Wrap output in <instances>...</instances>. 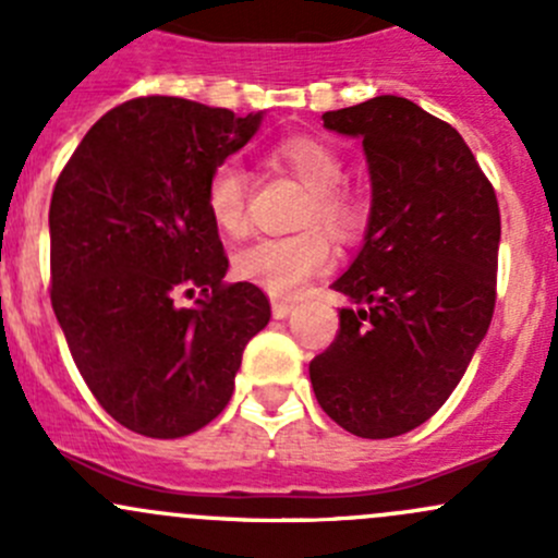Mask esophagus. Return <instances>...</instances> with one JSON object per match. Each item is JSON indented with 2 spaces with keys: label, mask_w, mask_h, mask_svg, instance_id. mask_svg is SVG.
<instances>
[{
  "label": "esophagus",
  "mask_w": 558,
  "mask_h": 558,
  "mask_svg": "<svg viewBox=\"0 0 558 558\" xmlns=\"http://www.w3.org/2000/svg\"><path fill=\"white\" fill-rule=\"evenodd\" d=\"M291 311H294V305H291V302L272 300V315H275V318H289Z\"/></svg>",
  "instance_id": "esophagus-1"
}]
</instances>
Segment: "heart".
<instances>
[{
  "label": "heart",
  "instance_id": "obj_1",
  "mask_svg": "<svg viewBox=\"0 0 558 558\" xmlns=\"http://www.w3.org/2000/svg\"><path fill=\"white\" fill-rule=\"evenodd\" d=\"M278 156L311 189V199L302 210V223L311 229L286 238H262L245 245L234 256V272L275 296H296L307 280L331 267L335 251L327 231L342 243L362 234L367 223V202L359 191L340 183L345 165L324 140L296 134L280 143ZM205 207L210 221L223 234L238 238L245 232L247 180L238 161H221L210 172L205 185Z\"/></svg>",
  "mask_w": 558,
  "mask_h": 558
}]
</instances>
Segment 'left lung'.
I'll return each instance as SVG.
<instances>
[{
    "label": "left lung",
    "instance_id": "left-lung-1",
    "mask_svg": "<svg viewBox=\"0 0 558 558\" xmlns=\"http://www.w3.org/2000/svg\"><path fill=\"white\" fill-rule=\"evenodd\" d=\"M362 137L373 180L367 238L331 283L342 307L335 342L311 362L315 399L335 424L384 440L446 404L497 305L499 205L451 123L402 97L324 112Z\"/></svg>",
    "mask_w": 558,
    "mask_h": 558
}]
</instances>
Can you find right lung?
Listing matches in <instances>:
<instances>
[{
    "label": "right lung",
    "mask_w": 558,
    "mask_h": 558,
    "mask_svg": "<svg viewBox=\"0 0 558 558\" xmlns=\"http://www.w3.org/2000/svg\"><path fill=\"white\" fill-rule=\"evenodd\" d=\"M258 123L262 112L180 97L129 99L88 129L53 185L50 305L97 402L137 435L210 424L269 320L258 286L223 283L229 258L205 207L210 172Z\"/></svg>",
    "instance_id": "add662e5"
}]
</instances>
